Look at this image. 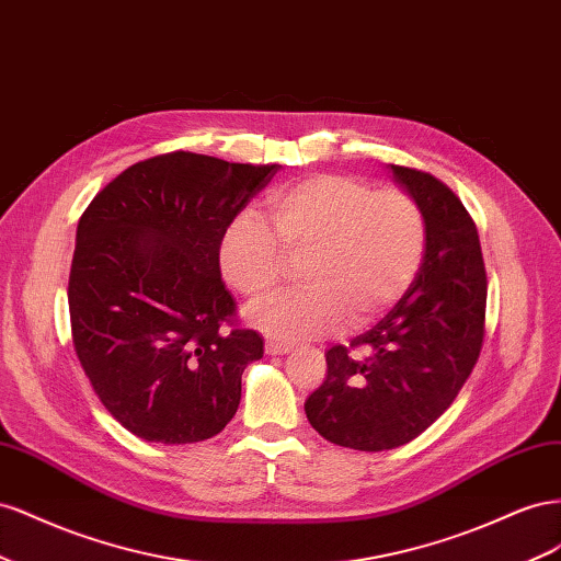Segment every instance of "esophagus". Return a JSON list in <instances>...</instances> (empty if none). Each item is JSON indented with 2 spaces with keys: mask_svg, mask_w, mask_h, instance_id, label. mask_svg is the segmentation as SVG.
Segmentation results:
<instances>
[{
  "mask_svg": "<svg viewBox=\"0 0 561 561\" xmlns=\"http://www.w3.org/2000/svg\"><path fill=\"white\" fill-rule=\"evenodd\" d=\"M291 350V345H286V343H275V341H267L265 343V352L267 355H286V352Z\"/></svg>",
  "mask_w": 561,
  "mask_h": 561,
  "instance_id": "esophagus-1",
  "label": "esophagus"
}]
</instances>
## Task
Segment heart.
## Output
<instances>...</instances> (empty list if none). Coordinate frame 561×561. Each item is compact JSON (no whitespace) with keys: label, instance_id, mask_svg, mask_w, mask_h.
Here are the masks:
<instances>
[{"label":"heart","instance_id":"heart-1","mask_svg":"<svg viewBox=\"0 0 561 561\" xmlns=\"http://www.w3.org/2000/svg\"><path fill=\"white\" fill-rule=\"evenodd\" d=\"M267 227L237 214L218 244L220 275L237 294L263 302L298 261L302 289L255 308L249 322L275 341H306L374 322L402 298L423 265L427 226L399 190H376L339 173L279 185L265 197Z\"/></svg>","mask_w":561,"mask_h":561}]
</instances>
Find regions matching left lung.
Here are the masks:
<instances>
[{
	"label": "left lung",
	"instance_id": "left-lung-1",
	"mask_svg": "<svg viewBox=\"0 0 561 561\" xmlns=\"http://www.w3.org/2000/svg\"><path fill=\"white\" fill-rule=\"evenodd\" d=\"M388 169L425 216L423 265L374 329L327 352V378L306 402L319 435L355 451H388L425 432L454 404L484 343L486 270L472 216L435 175Z\"/></svg>",
	"mask_w": 561,
	"mask_h": 561
}]
</instances>
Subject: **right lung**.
<instances>
[{"instance_id":"1","label":"right lung","mask_w":561,"mask_h":561,"mask_svg":"<svg viewBox=\"0 0 561 561\" xmlns=\"http://www.w3.org/2000/svg\"><path fill=\"white\" fill-rule=\"evenodd\" d=\"M277 171L157 154L122 171L79 218L68 282L75 352L103 407L136 437L204 442L237 413L263 339L234 327L218 244Z\"/></svg>"}]
</instances>
